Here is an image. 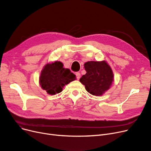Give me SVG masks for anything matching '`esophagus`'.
Segmentation results:
<instances>
[{
	"label": "esophagus",
	"instance_id": "obj_1",
	"mask_svg": "<svg viewBox=\"0 0 151 151\" xmlns=\"http://www.w3.org/2000/svg\"><path fill=\"white\" fill-rule=\"evenodd\" d=\"M76 76L77 79L79 80V79H80V77H81V74H80V72H76Z\"/></svg>",
	"mask_w": 151,
	"mask_h": 151
}]
</instances>
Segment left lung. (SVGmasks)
<instances>
[{"label": "left lung", "mask_w": 151, "mask_h": 151, "mask_svg": "<svg viewBox=\"0 0 151 151\" xmlns=\"http://www.w3.org/2000/svg\"><path fill=\"white\" fill-rule=\"evenodd\" d=\"M84 66L86 74L79 81L89 93L99 96L110 89L114 81L113 72L106 61H89Z\"/></svg>", "instance_id": "left-lung-1"}]
</instances>
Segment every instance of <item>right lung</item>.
I'll list each match as a JSON object with an SVG mask.
<instances>
[{"mask_svg":"<svg viewBox=\"0 0 151 151\" xmlns=\"http://www.w3.org/2000/svg\"><path fill=\"white\" fill-rule=\"evenodd\" d=\"M63 63L55 61L47 63L41 71L39 83L48 94L55 95L62 91L63 86L76 79V75L68 68H63Z\"/></svg>","mask_w":151,"mask_h":151,"instance_id":"obj_1","label":"right lung"}]
</instances>
